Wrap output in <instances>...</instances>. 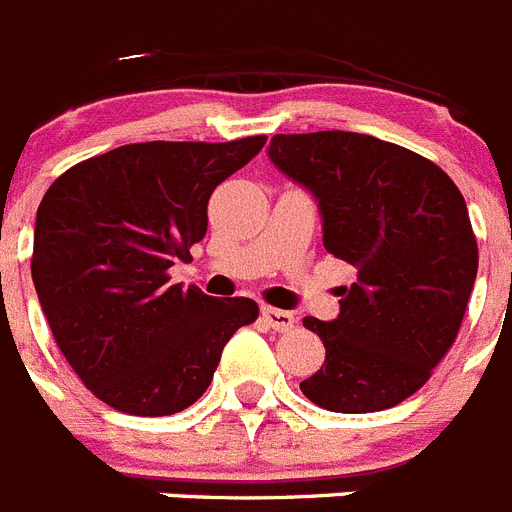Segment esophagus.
Returning <instances> with one entry per match:
<instances>
[{"mask_svg": "<svg viewBox=\"0 0 512 512\" xmlns=\"http://www.w3.org/2000/svg\"><path fill=\"white\" fill-rule=\"evenodd\" d=\"M261 318L274 330H289L295 325V315L287 310H277V307H261Z\"/></svg>", "mask_w": 512, "mask_h": 512, "instance_id": "34e87169", "label": "esophagus"}]
</instances>
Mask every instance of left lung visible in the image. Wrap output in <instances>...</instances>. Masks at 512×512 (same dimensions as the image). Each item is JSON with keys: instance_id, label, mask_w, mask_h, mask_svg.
<instances>
[{"instance_id": "8db88e82", "label": "left lung", "mask_w": 512, "mask_h": 512, "mask_svg": "<svg viewBox=\"0 0 512 512\" xmlns=\"http://www.w3.org/2000/svg\"><path fill=\"white\" fill-rule=\"evenodd\" d=\"M271 164L315 197L323 246L356 269L336 320L305 318L325 361L300 382L333 413H377L418 392L446 356L477 279V238L449 174L374 135H274Z\"/></svg>"}]
</instances>
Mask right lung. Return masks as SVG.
<instances>
[{"mask_svg":"<svg viewBox=\"0 0 512 512\" xmlns=\"http://www.w3.org/2000/svg\"><path fill=\"white\" fill-rule=\"evenodd\" d=\"M264 143H130L71 166L45 192L35 292L61 354L110 408L143 418L189 408L230 336L259 318L248 297L217 300L169 284L166 271L205 238L217 184Z\"/></svg>","mask_w":512,"mask_h":512,"instance_id":"obj_1","label":"right lung"}]
</instances>
